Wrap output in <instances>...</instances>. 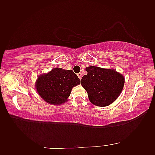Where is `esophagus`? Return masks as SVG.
<instances>
[{
  "mask_svg": "<svg viewBox=\"0 0 155 155\" xmlns=\"http://www.w3.org/2000/svg\"><path fill=\"white\" fill-rule=\"evenodd\" d=\"M77 76L78 77V78H80V79H81L82 77H83V76H82V73H81V72H79V73H78V74H77Z\"/></svg>",
  "mask_w": 155,
  "mask_h": 155,
  "instance_id": "esophagus-1",
  "label": "esophagus"
}]
</instances>
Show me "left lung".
I'll return each instance as SVG.
<instances>
[{
	"instance_id": "1",
	"label": "left lung",
	"mask_w": 155,
	"mask_h": 155,
	"mask_svg": "<svg viewBox=\"0 0 155 155\" xmlns=\"http://www.w3.org/2000/svg\"><path fill=\"white\" fill-rule=\"evenodd\" d=\"M87 74L81 79V84L87 91L89 101L98 107H107L119 97L124 78L114 69L94 66L86 68Z\"/></svg>"
}]
</instances>
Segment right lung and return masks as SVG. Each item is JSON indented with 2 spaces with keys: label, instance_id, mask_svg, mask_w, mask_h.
I'll return each mask as SVG.
<instances>
[{
  "label": "right lung",
  "instance_id": "obj_1",
  "mask_svg": "<svg viewBox=\"0 0 155 155\" xmlns=\"http://www.w3.org/2000/svg\"><path fill=\"white\" fill-rule=\"evenodd\" d=\"M80 83V78L72 70L54 68L48 73L39 76L35 87L47 103L58 105L67 101L72 87Z\"/></svg>",
  "mask_w": 155,
  "mask_h": 155
}]
</instances>
